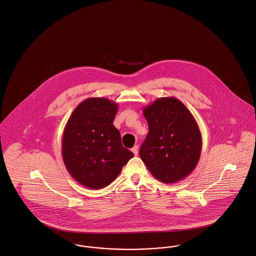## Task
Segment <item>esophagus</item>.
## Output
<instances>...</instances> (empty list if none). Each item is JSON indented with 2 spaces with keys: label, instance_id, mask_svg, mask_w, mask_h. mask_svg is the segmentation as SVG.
<instances>
[{
  "label": "esophagus",
  "instance_id": "esophagus-1",
  "mask_svg": "<svg viewBox=\"0 0 256 256\" xmlns=\"http://www.w3.org/2000/svg\"><path fill=\"white\" fill-rule=\"evenodd\" d=\"M132 153L136 156V155L138 154V147L136 145V146H134V147H132Z\"/></svg>",
  "mask_w": 256,
  "mask_h": 256
}]
</instances>
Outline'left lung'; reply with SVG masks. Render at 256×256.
I'll return each mask as SVG.
<instances>
[{
	"instance_id": "1",
	"label": "left lung",
	"mask_w": 256,
	"mask_h": 256,
	"mask_svg": "<svg viewBox=\"0 0 256 256\" xmlns=\"http://www.w3.org/2000/svg\"><path fill=\"white\" fill-rule=\"evenodd\" d=\"M149 132L140 155L160 182L172 184L186 178L198 163L202 138L190 110L176 97H162L143 108Z\"/></svg>"
}]
</instances>
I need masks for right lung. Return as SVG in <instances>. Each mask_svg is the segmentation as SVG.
Wrapping results in <instances>:
<instances>
[{
	"label": "right lung",
	"instance_id": "right-lung-1",
	"mask_svg": "<svg viewBox=\"0 0 256 256\" xmlns=\"http://www.w3.org/2000/svg\"><path fill=\"white\" fill-rule=\"evenodd\" d=\"M118 104L107 98H87L74 110L64 126L62 156L70 174L87 188L110 184L134 157L113 124Z\"/></svg>",
	"mask_w": 256,
	"mask_h": 256
}]
</instances>
